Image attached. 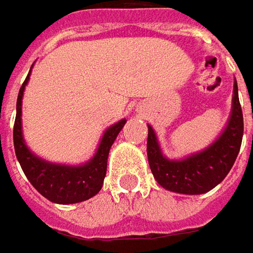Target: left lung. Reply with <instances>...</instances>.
Masks as SVG:
<instances>
[{"label":"left lung","instance_id":"8db88e82","mask_svg":"<svg viewBox=\"0 0 253 253\" xmlns=\"http://www.w3.org/2000/svg\"><path fill=\"white\" fill-rule=\"evenodd\" d=\"M148 159L150 171L161 187L179 194H204L218 185L232 169L241 150L243 114L238 84H233L232 113L217 139L204 150L185 159L173 161L164 156L152 126H148Z\"/></svg>","mask_w":253,"mask_h":253}]
</instances>
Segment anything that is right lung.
Instances as JSON below:
<instances>
[{
  "label": "right lung",
  "mask_w": 253,
  "mask_h": 253,
  "mask_svg": "<svg viewBox=\"0 0 253 253\" xmlns=\"http://www.w3.org/2000/svg\"><path fill=\"white\" fill-rule=\"evenodd\" d=\"M30 80V72L23 82L18 98H17V114L14 122V149L15 156L26 173L27 179L36 190L52 203L58 204H74L85 201L100 193L104 184V176L107 172V159L111 145L114 143L117 134L126 125V119L114 123L104 131L101 142L95 155L82 165H62L47 162L36 156L27 148L23 137L21 126V101L23 92Z\"/></svg>",
  "instance_id": "obj_1"
}]
</instances>
